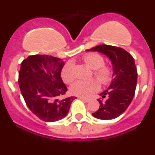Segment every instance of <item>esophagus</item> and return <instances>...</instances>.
<instances>
[{"instance_id": "1", "label": "esophagus", "mask_w": 155, "mask_h": 155, "mask_svg": "<svg viewBox=\"0 0 155 155\" xmlns=\"http://www.w3.org/2000/svg\"><path fill=\"white\" fill-rule=\"evenodd\" d=\"M78 98H79V99L83 100V101H84V102H88L90 101V99H88V98H83V97H78Z\"/></svg>"}]
</instances>
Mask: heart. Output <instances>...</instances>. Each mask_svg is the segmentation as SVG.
<instances>
[{
	"instance_id": "1",
	"label": "heart",
	"mask_w": 155,
	"mask_h": 155,
	"mask_svg": "<svg viewBox=\"0 0 155 155\" xmlns=\"http://www.w3.org/2000/svg\"><path fill=\"white\" fill-rule=\"evenodd\" d=\"M82 61L86 65L93 71V74L102 84H106L110 81L113 74V71L109 66L104 65V58L95 53H88L84 56ZM61 78L66 84H70L74 79L73 65L68 63L64 66L61 71ZM99 87L98 82L95 79L86 81H77L70 87L71 94L83 98L89 97L91 94L96 91Z\"/></svg>"
}]
</instances>
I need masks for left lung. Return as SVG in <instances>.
I'll list each match as a JSON object with an SVG mask.
<instances>
[{
  "label": "left lung",
  "mask_w": 155,
  "mask_h": 155,
  "mask_svg": "<svg viewBox=\"0 0 155 155\" xmlns=\"http://www.w3.org/2000/svg\"><path fill=\"white\" fill-rule=\"evenodd\" d=\"M87 51L102 53L113 65L112 82L107 89L99 94L102 98H107L105 102L98 100L99 109L92 116L103 120L117 118L128 108L135 94L137 71L134 59L124 49L109 45H99Z\"/></svg>",
  "instance_id": "8db88e82"
}]
</instances>
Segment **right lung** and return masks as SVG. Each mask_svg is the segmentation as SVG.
<instances>
[{"instance_id": "add662e5", "label": "right lung", "mask_w": 155, "mask_h": 155, "mask_svg": "<svg viewBox=\"0 0 155 155\" xmlns=\"http://www.w3.org/2000/svg\"><path fill=\"white\" fill-rule=\"evenodd\" d=\"M64 62L49 55L29 56L21 62L18 84L28 109L45 122L64 119L76 97L59 98L68 91L61 78Z\"/></svg>"}]
</instances>
